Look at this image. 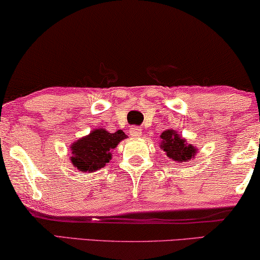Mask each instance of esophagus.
Instances as JSON below:
<instances>
[{
    "label": "esophagus",
    "mask_w": 260,
    "mask_h": 260,
    "mask_svg": "<svg viewBox=\"0 0 260 260\" xmlns=\"http://www.w3.org/2000/svg\"><path fill=\"white\" fill-rule=\"evenodd\" d=\"M129 133L133 137H140L142 135V129L138 126H131L129 129Z\"/></svg>",
    "instance_id": "obj_1"
}]
</instances>
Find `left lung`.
Returning a JSON list of instances; mask_svg holds the SVG:
<instances>
[{
	"mask_svg": "<svg viewBox=\"0 0 260 260\" xmlns=\"http://www.w3.org/2000/svg\"><path fill=\"white\" fill-rule=\"evenodd\" d=\"M161 149L166 151L167 156L173 161L179 163L187 162L194 158L197 154V148L193 144H188L186 140L177 134V131L166 130L163 131L161 136Z\"/></svg>",
	"mask_w": 260,
	"mask_h": 260,
	"instance_id": "8db88e82",
	"label": "left lung"
}]
</instances>
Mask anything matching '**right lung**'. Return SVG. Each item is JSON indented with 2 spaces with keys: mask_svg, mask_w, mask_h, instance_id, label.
Segmentation results:
<instances>
[{
  "mask_svg": "<svg viewBox=\"0 0 260 260\" xmlns=\"http://www.w3.org/2000/svg\"><path fill=\"white\" fill-rule=\"evenodd\" d=\"M126 138L122 130L110 133L106 129H94L71 145V162L83 173H93L108 165L112 150L120 141Z\"/></svg>",
  "mask_w": 260,
  "mask_h": 260,
  "instance_id": "add662e5",
  "label": "right lung"
}]
</instances>
